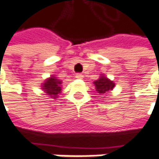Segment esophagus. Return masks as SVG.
I'll use <instances>...</instances> for the list:
<instances>
[{"mask_svg": "<svg viewBox=\"0 0 159 159\" xmlns=\"http://www.w3.org/2000/svg\"><path fill=\"white\" fill-rule=\"evenodd\" d=\"M75 77L78 78V79H81V78H83V74H81V73H76V74H75Z\"/></svg>", "mask_w": 159, "mask_h": 159, "instance_id": "1", "label": "esophagus"}]
</instances>
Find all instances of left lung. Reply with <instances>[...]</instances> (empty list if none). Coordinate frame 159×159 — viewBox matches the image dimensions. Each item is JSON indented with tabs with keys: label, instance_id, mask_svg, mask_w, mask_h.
<instances>
[{
	"label": "left lung",
	"instance_id": "1",
	"mask_svg": "<svg viewBox=\"0 0 159 159\" xmlns=\"http://www.w3.org/2000/svg\"><path fill=\"white\" fill-rule=\"evenodd\" d=\"M94 84H95L96 90L98 91V95H104L109 90H112V88L114 87V84L112 81L107 79L105 76H101L99 79L95 81Z\"/></svg>",
	"mask_w": 159,
	"mask_h": 159
}]
</instances>
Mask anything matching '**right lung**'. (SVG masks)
I'll list each match as a JSON object with an SVG mask.
<instances>
[{
    "instance_id": "1",
    "label": "right lung",
    "mask_w": 159,
    "mask_h": 159,
    "mask_svg": "<svg viewBox=\"0 0 159 159\" xmlns=\"http://www.w3.org/2000/svg\"><path fill=\"white\" fill-rule=\"evenodd\" d=\"M61 82L60 80L56 79L54 76H52L51 78L47 79L46 83H44L43 84V90L47 93V95H50L51 97H53L54 98H56L58 97V94L61 92Z\"/></svg>"
}]
</instances>
